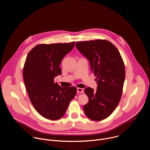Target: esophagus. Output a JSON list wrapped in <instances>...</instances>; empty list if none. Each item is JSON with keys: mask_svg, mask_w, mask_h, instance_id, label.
Masks as SVG:
<instances>
[{"mask_svg": "<svg viewBox=\"0 0 150 150\" xmlns=\"http://www.w3.org/2000/svg\"><path fill=\"white\" fill-rule=\"evenodd\" d=\"M83 88H77V92L79 93H83Z\"/></svg>", "mask_w": 150, "mask_h": 150, "instance_id": "esophagus-1", "label": "esophagus"}]
</instances>
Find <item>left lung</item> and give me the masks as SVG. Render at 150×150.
Wrapping results in <instances>:
<instances>
[{"label":"left lung","instance_id":"8db88e82","mask_svg":"<svg viewBox=\"0 0 150 150\" xmlns=\"http://www.w3.org/2000/svg\"><path fill=\"white\" fill-rule=\"evenodd\" d=\"M76 47L88 59L96 76L97 89L88 87L84 91L89 98L83 106L88 118L101 121L110 116L118 105L125 80V67L117 47L106 40L78 42Z\"/></svg>","mask_w":150,"mask_h":150}]
</instances>
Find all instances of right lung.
<instances>
[{
    "label": "right lung",
    "mask_w": 150,
    "mask_h": 150,
    "mask_svg": "<svg viewBox=\"0 0 150 150\" xmlns=\"http://www.w3.org/2000/svg\"><path fill=\"white\" fill-rule=\"evenodd\" d=\"M75 43L38 45L27 55L23 70L24 82L32 104L45 118H62L76 95L75 87H61L54 83L55 77L62 74L59 66L62 59Z\"/></svg>",
    "instance_id": "right-lung-1"
}]
</instances>
